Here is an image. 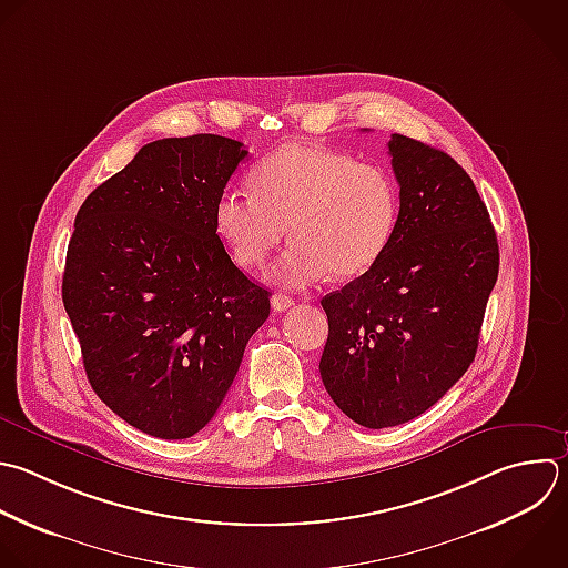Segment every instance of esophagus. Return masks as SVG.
Returning a JSON list of instances; mask_svg holds the SVG:
<instances>
[{
    "label": "esophagus",
    "instance_id": "obj_1",
    "mask_svg": "<svg viewBox=\"0 0 568 568\" xmlns=\"http://www.w3.org/2000/svg\"><path fill=\"white\" fill-rule=\"evenodd\" d=\"M271 306H273V311L282 313V311H286V308H291V306H293V297L282 295V293H275V295L271 297Z\"/></svg>",
    "mask_w": 568,
    "mask_h": 568
}]
</instances>
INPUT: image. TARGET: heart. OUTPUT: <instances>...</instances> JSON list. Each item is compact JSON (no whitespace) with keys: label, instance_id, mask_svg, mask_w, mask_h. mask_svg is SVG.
Listing matches in <instances>:
<instances>
[{"label":"heart","instance_id":"obj_1","mask_svg":"<svg viewBox=\"0 0 568 568\" xmlns=\"http://www.w3.org/2000/svg\"><path fill=\"white\" fill-rule=\"evenodd\" d=\"M251 191L224 189L213 206L220 237L244 268L266 262L286 235L291 242L271 266V280L302 291L328 273L357 277L388 248L397 215L395 178L375 164L333 149L288 144L251 171Z\"/></svg>","mask_w":568,"mask_h":568}]
</instances>
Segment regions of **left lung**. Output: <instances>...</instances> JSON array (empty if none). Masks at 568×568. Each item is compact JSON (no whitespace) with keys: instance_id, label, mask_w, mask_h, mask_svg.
Here are the masks:
<instances>
[{"instance_id":"8db88e82","label":"left lung","mask_w":568,"mask_h":568,"mask_svg":"<svg viewBox=\"0 0 568 568\" xmlns=\"http://www.w3.org/2000/svg\"><path fill=\"white\" fill-rule=\"evenodd\" d=\"M399 215L384 255L322 297L328 339L322 382L366 428L430 408L470 366L499 248L473 180L444 151L393 135Z\"/></svg>"}]
</instances>
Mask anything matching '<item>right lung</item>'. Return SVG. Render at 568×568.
I'll return each instance as SVG.
<instances>
[{
    "instance_id": "obj_1",
    "label": "right lung",
    "mask_w": 568,
    "mask_h": 568,
    "mask_svg": "<svg viewBox=\"0 0 568 568\" xmlns=\"http://www.w3.org/2000/svg\"><path fill=\"white\" fill-rule=\"evenodd\" d=\"M246 155L206 133L151 142L75 217L62 300L87 377L153 437L186 439L213 419L271 313V293L231 262L213 220Z\"/></svg>"
}]
</instances>
